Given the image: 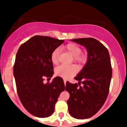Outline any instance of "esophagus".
<instances>
[{"label": "esophagus", "instance_id": "obj_1", "mask_svg": "<svg viewBox=\"0 0 127 127\" xmlns=\"http://www.w3.org/2000/svg\"><path fill=\"white\" fill-rule=\"evenodd\" d=\"M64 84H65V85H66V82H67V81L65 80V79H64Z\"/></svg>", "mask_w": 127, "mask_h": 127}]
</instances>
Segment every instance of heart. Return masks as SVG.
Wrapping results in <instances>:
<instances>
[{
  "label": "heart",
  "mask_w": 127,
  "mask_h": 127,
  "mask_svg": "<svg viewBox=\"0 0 127 127\" xmlns=\"http://www.w3.org/2000/svg\"><path fill=\"white\" fill-rule=\"evenodd\" d=\"M65 49L69 51L73 56L74 60L80 64H85L87 60V57L85 54L81 53V50L77 44L74 43L67 44L65 46ZM60 50L57 48L54 50L51 54V58L53 63L57 64L59 60ZM77 71V68L75 65H61L55 69V73L57 76L67 79L72 76H74Z\"/></svg>",
  "instance_id": "heart-1"
}]
</instances>
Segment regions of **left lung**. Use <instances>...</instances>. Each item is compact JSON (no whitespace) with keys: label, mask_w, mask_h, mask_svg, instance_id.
<instances>
[{"label":"left lung","mask_w":127,"mask_h":127,"mask_svg":"<svg viewBox=\"0 0 127 127\" xmlns=\"http://www.w3.org/2000/svg\"><path fill=\"white\" fill-rule=\"evenodd\" d=\"M72 41L86 48L88 61L74 77L78 83H66L65 90L70 94L67 104L72 117L86 119L95 115L107 98L112 77L111 59L107 48L97 39L79 38Z\"/></svg>","instance_id":"obj_1"}]
</instances>
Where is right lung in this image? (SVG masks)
Here are the masks:
<instances>
[{
    "mask_svg": "<svg viewBox=\"0 0 127 127\" xmlns=\"http://www.w3.org/2000/svg\"><path fill=\"white\" fill-rule=\"evenodd\" d=\"M64 42L51 37L35 35L18 50L13 67L17 93L25 108L33 116H51L60 93L64 91L61 77L54 78L51 83H43L44 77L51 79L54 73L52 52Z\"/></svg>",
    "mask_w": 127,
    "mask_h": 127,
    "instance_id": "add662e5",
    "label": "right lung"
}]
</instances>
